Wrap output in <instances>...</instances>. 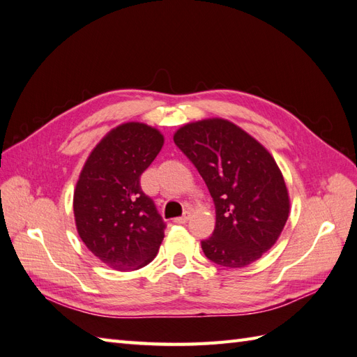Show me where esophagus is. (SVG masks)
I'll use <instances>...</instances> for the list:
<instances>
[{
  "label": "esophagus",
  "instance_id": "obj_1",
  "mask_svg": "<svg viewBox=\"0 0 357 357\" xmlns=\"http://www.w3.org/2000/svg\"><path fill=\"white\" fill-rule=\"evenodd\" d=\"M189 218H190L189 213H185V214L181 215V218H177V219H174V222H176V223H178V225H185V223H188Z\"/></svg>",
  "mask_w": 357,
  "mask_h": 357
}]
</instances>
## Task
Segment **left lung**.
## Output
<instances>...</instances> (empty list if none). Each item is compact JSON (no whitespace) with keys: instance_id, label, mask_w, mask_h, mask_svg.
Listing matches in <instances>:
<instances>
[{"instance_id":"left-lung-1","label":"left lung","mask_w":357,"mask_h":357,"mask_svg":"<svg viewBox=\"0 0 357 357\" xmlns=\"http://www.w3.org/2000/svg\"><path fill=\"white\" fill-rule=\"evenodd\" d=\"M174 143L197 167L215 207V228L201 241L204 255L225 268L253 264L282 234L290 199L268 150L220 117L181 126Z\"/></svg>"}]
</instances>
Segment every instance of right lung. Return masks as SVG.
Returning a JSON list of instances; mask_svg holds the SVG:
<instances>
[{
	"label": "right lung",
	"instance_id": "right-lung-1",
	"mask_svg": "<svg viewBox=\"0 0 357 357\" xmlns=\"http://www.w3.org/2000/svg\"><path fill=\"white\" fill-rule=\"evenodd\" d=\"M164 146L156 128L116 126L95 146L74 190V219L86 247L117 271H134L155 259L165 222L139 186V177Z\"/></svg>",
	"mask_w": 357,
	"mask_h": 357
}]
</instances>
